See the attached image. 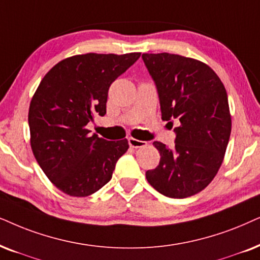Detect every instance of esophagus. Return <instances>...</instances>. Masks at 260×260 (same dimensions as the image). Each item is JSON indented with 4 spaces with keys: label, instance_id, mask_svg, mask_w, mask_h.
<instances>
[{
    "label": "esophagus",
    "instance_id": "34e87169",
    "mask_svg": "<svg viewBox=\"0 0 260 260\" xmlns=\"http://www.w3.org/2000/svg\"><path fill=\"white\" fill-rule=\"evenodd\" d=\"M127 141H129V146L131 148H142L144 146H147V142H144V141L136 140V138H134V137H130Z\"/></svg>",
    "mask_w": 260,
    "mask_h": 260
}]
</instances>
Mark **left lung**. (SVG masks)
Here are the masks:
<instances>
[{"mask_svg":"<svg viewBox=\"0 0 260 260\" xmlns=\"http://www.w3.org/2000/svg\"><path fill=\"white\" fill-rule=\"evenodd\" d=\"M155 81L161 117L175 119L173 148L155 141L160 162L146 172L151 186L171 198H186L204 190L223 162L232 117L225 88L208 64L174 53H143Z\"/></svg>","mask_w":260,"mask_h":260,"instance_id":"left-lung-1","label":"left lung"}]
</instances>
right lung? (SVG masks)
<instances>
[{
	"instance_id": "obj_1",
	"label": "right lung",
	"mask_w": 260,
	"mask_h": 260,
	"mask_svg": "<svg viewBox=\"0 0 260 260\" xmlns=\"http://www.w3.org/2000/svg\"><path fill=\"white\" fill-rule=\"evenodd\" d=\"M140 52L68 57L40 81L28 110L31 148L49 180L72 197H87L109 183L127 140L90 135L87 124L106 113L111 83Z\"/></svg>"
}]
</instances>
